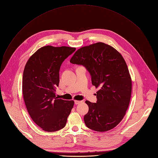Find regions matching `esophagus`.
<instances>
[{
    "instance_id": "obj_1",
    "label": "esophagus",
    "mask_w": 158,
    "mask_h": 158,
    "mask_svg": "<svg viewBox=\"0 0 158 158\" xmlns=\"http://www.w3.org/2000/svg\"><path fill=\"white\" fill-rule=\"evenodd\" d=\"M81 102H82L81 101H75V104L76 105H77V104H80Z\"/></svg>"
}]
</instances>
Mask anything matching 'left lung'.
Instances as JSON below:
<instances>
[{"mask_svg":"<svg viewBox=\"0 0 158 158\" xmlns=\"http://www.w3.org/2000/svg\"><path fill=\"white\" fill-rule=\"evenodd\" d=\"M70 63L83 66L93 85L101 87L95 103L85 101L86 126L97 131L113 129L123 118L131 98V80L123 57L113 47L98 42L79 48Z\"/></svg>","mask_w":158,"mask_h":158,"instance_id":"8db88e82","label":"left lung"}]
</instances>
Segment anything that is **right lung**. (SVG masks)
Listing matches in <instances>:
<instances>
[{"instance_id":"right-lung-1","label":"right lung","mask_w":158,"mask_h":158,"mask_svg":"<svg viewBox=\"0 0 158 158\" xmlns=\"http://www.w3.org/2000/svg\"><path fill=\"white\" fill-rule=\"evenodd\" d=\"M75 50L65 46L41 47L30 57L24 69V101L33 121L44 131L63 128L73 107V101L58 99L55 92L60 66Z\"/></svg>"}]
</instances>
